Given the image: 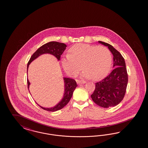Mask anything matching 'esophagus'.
Segmentation results:
<instances>
[{
  "label": "esophagus",
  "mask_w": 148,
  "mask_h": 148,
  "mask_svg": "<svg viewBox=\"0 0 148 148\" xmlns=\"http://www.w3.org/2000/svg\"><path fill=\"white\" fill-rule=\"evenodd\" d=\"M76 82L78 84H85L86 81L84 80H77Z\"/></svg>",
  "instance_id": "34e87169"
}]
</instances>
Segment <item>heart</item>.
<instances>
[{
    "instance_id": "1",
    "label": "heart",
    "mask_w": 148,
    "mask_h": 148,
    "mask_svg": "<svg viewBox=\"0 0 148 148\" xmlns=\"http://www.w3.org/2000/svg\"><path fill=\"white\" fill-rule=\"evenodd\" d=\"M112 62L111 51L105 47H98L87 44H77L72 46L69 54L61 58L64 71L73 76L80 72L82 67L84 71L82 75L86 77L100 79L109 71Z\"/></svg>"
}]
</instances>
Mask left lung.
Listing matches in <instances>:
<instances>
[{
    "mask_svg": "<svg viewBox=\"0 0 148 148\" xmlns=\"http://www.w3.org/2000/svg\"><path fill=\"white\" fill-rule=\"evenodd\" d=\"M99 43L108 47L113 55V68L111 73L102 80L95 83L94 92L90 95L99 106H115L124 98L128 82V75L124 58L113 47L102 41Z\"/></svg>",
    "mask_w": 148,
    "mask_h": 148,
    "instance_id": "left-lung-1",
    "label": "left lung"
}]
</instances>
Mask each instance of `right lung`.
<instances>
[{
  "label": "right lung",
  "instance_id": "add662e5",
  "mask_svg": "<svg viewBox=\"0 0 148 148\" xmlns=\"http://www.w3.org/2000/svg\"><path fill=\"white\" fill-rule=\"evenodd\" d=\"M66 47H67V45L65 44L58 42H54V41L50 42L41 46L34 54H32L29 62L27 63V69L29 67V65L30 64V63L32 62V61L37 58L39 56L44 54H51L54 55V56H55L58 60H60L61 55H62L63 51L66 49ZM63 79H64V93L62 100L55 107L51 108H43L36 103L40 107L46 111L55 112L62 109L69 103V101H70L71 99L72 98L73 92L76 88L77 85L75 80L73 79L64 77ZM27 88L29 90L30 83L29 82L27 79Z\"/></svg>",
  "mask_w": 148,
  "mask_h": 148
}]
</instances>
